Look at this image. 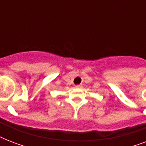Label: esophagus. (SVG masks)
<instances>
[{"mask_svg":"<svg viewBox=\"0 0 146 146\" xmlns=\"http://www.w3.org/2000/svg\"><path fill=\"white\" fill-rule=\"evenodd\" d=\"M82 87V85H76V88H78V89H81Z\"/></svg>","mask_w":146,"mask_h":146,"instance_id":"esophagus-1","label":"esophagus"}]
</instances>
